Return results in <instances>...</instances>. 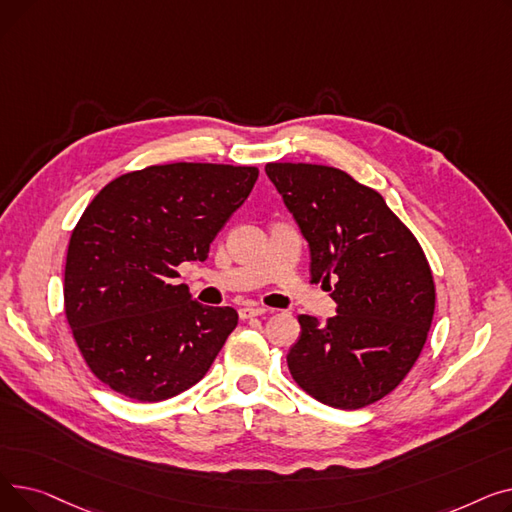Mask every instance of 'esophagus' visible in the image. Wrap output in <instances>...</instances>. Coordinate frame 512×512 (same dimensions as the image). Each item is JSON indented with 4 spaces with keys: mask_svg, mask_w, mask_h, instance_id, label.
<instances>
[{
    "mask_svg": "<svg viewBox=\"0 0 512 512\" xmlns=\"http://www.w3.org/2000/svg\"><path fill=\"white\" fill-rule=\"evenodd\" d=\"M267 309L265 307H259V305H247V307H240L238 309V315L240 319H251V317H259L263 315Z\"/></svg>",
    "mask_w": 512,
    "mask_h": 512,
    "instance_id": "obj_1",
    "label": "esophagus"
}]
</instances>
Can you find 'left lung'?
I'll return each mask as SVG.
<instances>
[{
    "instance_id": "obj_1",
    "label": "left lung",
    "mask_w": 512,
    "mask_h": 512,
    "mask_svg": "<svg viewBox=\"0 0 512 512\" xmlns=\"http://www.w3.org/2000/svg\"><path fill=\"white\" fill-rule=\"evenodd\" d=\"M265 174L309 242L311 282L336 301L326 324L301 315L286 355L307 394L355 411L390 394L432 328L436 288L413 232L384 197L330 166L267 164Z\"/></svg>"
}]
</instances>
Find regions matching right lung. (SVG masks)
Listing matches in <instances>:
<instances>
[{"label":"right lung","instance_id":"right-lung-1","mask_svg":"<svg viewBox=\"0 0 512 512\" xmlns=\"http://www.w3.org/2000/svg\"><path fill=\"white\" fill-rule=\"evenodd\" d=\"M251 166L166 164L105 184L72 230L64 307L89 369L112 390L157 402L195 386L238 324L193 301L176 267L205 261L247 201Z\"/></svg>","mask_w":512,"mask_h":512}]
</instances>
